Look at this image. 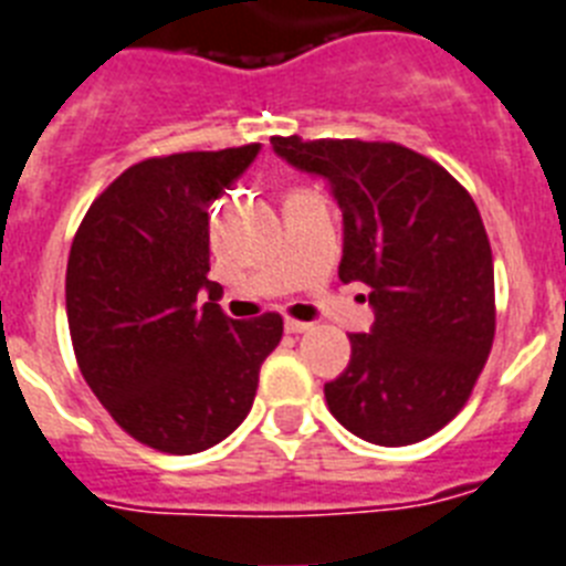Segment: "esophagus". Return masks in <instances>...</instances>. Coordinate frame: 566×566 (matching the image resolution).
Here are the masks:
<instances>
[{"instance_id":"34e87169","label":"esophagus","mask_w":566,"mask_h":566,"mask_svg":"<svg viewBox=\"0 0 566 566\" xmlns=\"http://www.w3.org/2000/svg\"><path fill=\"white\" fill-rule=\"evenodd\" d=\"M315 326V323H306V321H292V317H286V332L289 335H303V332H308Z\"/></svg>"}]
</instances>
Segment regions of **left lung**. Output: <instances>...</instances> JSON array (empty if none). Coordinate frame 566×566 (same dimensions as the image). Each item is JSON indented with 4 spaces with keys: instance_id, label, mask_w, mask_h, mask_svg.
Returning <instances> with one entry per match:
<instances>
[{
    "instance_id": "left-lung-1",
    "label": "left lung",
    "mask_w": 566,
    "mask_h": 566,
    "mask_svg": "<svg viewBox=\"0 0 566 566\" xmlns=\"http://www.w3.org/2000/svg\"><path fill=\"white\" fill-rule=\"evenodd\" d=\"M274 154L329 182L343 214V283H366L375 323L323 386L329 412L378 447L447 427L495 337V272L467 188L395 143L277 137Z\"/></svg>"
}]
</instances>
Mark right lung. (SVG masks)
<instances>
[{"label": "right lung", "instance_id": "add662e5", "mask_svg": "<svg viewBox=\"0 0 566 566\" xmlns=\"http://www.w3.org/2000/svg\"><path fill=\"white\" fill-rule=\"evenodd\" d=\"M258 154L254 143L143 159L91 202L71 245L65 306L82 378L125 432L168 455L202 452L245 421L283 337L272 312L226 317L209 280V206Z\"/></svg>", "mask_w": 566, "mask_h": 566}]
</instances>
